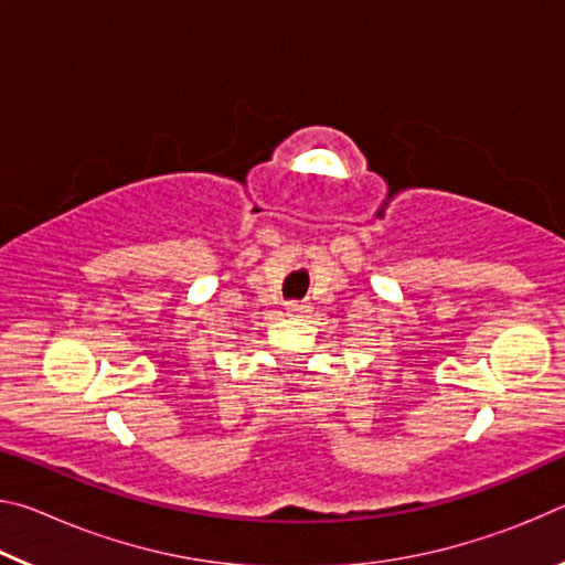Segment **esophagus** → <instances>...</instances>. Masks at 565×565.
Segmentation results:
<instances>
[{"label":"esophagus","mask_w":565,"mask_h":565,"mask_svg":"<svg viewBox=\"0 0 565 565\" xmlns=\"http://www.w3.org/2000/svg\"><path fill=\"white\" fill-rule=\"evenodd\" d=\"M286 311H289V317H303V313H309V303L289 301L286 303Z\"/></svg>","instance_id":"34e87169"}]
</instances>
